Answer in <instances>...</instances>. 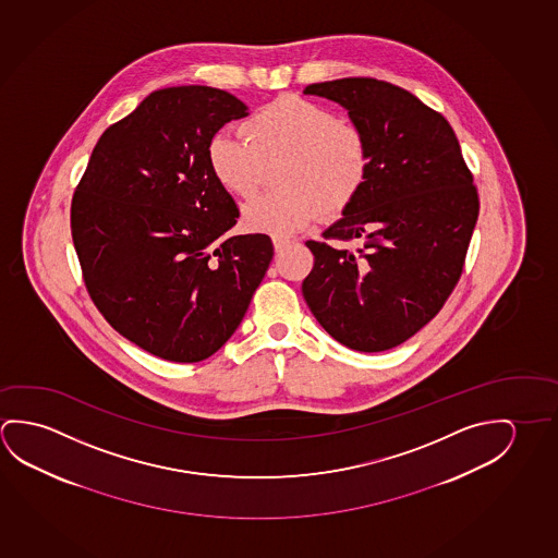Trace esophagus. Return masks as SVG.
<instances>
[{
    "mask_svg": "<svg viewBox=\"0 0 558 558\" xmlns=\"http://www.w3.org/2000/svg\"><path fill=\"white\" fill-rule=\"evenodd\" d=\"M289 246H291V242H289V240L274 239V248L277 254H281V252H284Z\"/></svg>",
    "mask_w": 558,
    "mask_h": 558,
    "instance_id": "esophagus-1",
    "label": "esophagus"
}]
</instances>
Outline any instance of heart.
<instances>
[{
  "instance_id": "b5f03b06",
  "label": "heart",
  "mask_w": 558,
  "mask_h": 558,
  "mask_svg": "<svg viewBox=\"0 0 558 558\" xmlns=\"http://www.w3.org/2000/svg\"><path fill=\"white\" fill-rule=\"evenodd\" d=\"M240 132L244 140L215 133L205 157L215 182L236 197H248L264 167L279 162L274 184L281 190L242 207V222L252 232L289 239L322 209H349L366 186L372 157L363 130L314 100L277 97L248 116Z\"/></svg>"
}]
</instances>
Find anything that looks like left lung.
Wrapping results in <instances>:
<instances>
[{
    "instance_id": "left-lung-1",
    "label": "left lung",
    "mask_w": 558,
    "mask_h": 558,
    "mask_svg": "<svg viewBox=\"0 0 558 558\" xmlns=\"http://www.w3.org/2000/svg\"><path fill=\"white\" fill-rule=\"evenodd\" d=\"M304 95L347 108L371 145V174L326 242L308 240L302 281L319 326L341 345L380 353L425 328L460 281L478 217L477 187L440 112L372 77L314 83ZM331 239H361L354 253Z\"/></svg>"
}]
</instances>
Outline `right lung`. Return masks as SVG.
Listing matches in <instances>:
<instances>
[{
	"label": "right lung",
	"instance_id": "obj_1",
	"mask_svg": "<svg viewBox=\"0 0 558 558\" xmlns=\"http://www.w3.org/2000/svg\"><path fill=\"white\" fill-rule=\"evenodd\" d=\"M248 107L227 90L150 93L100 135L71 202L90 299L143 351L199 363L236 331L274 257L267 234L225 236L239 209L207 143Z\"/></svg>",
	"mask_w": 558,
	"mask_h": 558
}]
</instances>
